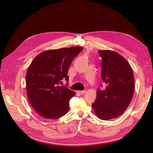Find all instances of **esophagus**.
<instances>
[{
	"label": "esophagus",
	"mask_w": 153,
	"mask_h": 153,
	"mask_svg": "<svg viewBox=\"0 0 153 153\" xmlns=\"http://www.w3.org/2000/svg\"><path fill=\"white\" fill-rule=\"evenodd\" d=\"M77 93H79L80 94H84L85 93V90H83V91H77Z\"/></svg>",
	"instance_id": "34e87169"
}]
</instances>
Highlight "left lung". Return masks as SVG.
Here are the masks:
<instances>
[{
  "label": "left lung",
  "instance_id": "1",
  "mask_svg": "<svg viewBox=\"0 0 153 153\" xmlns=\"http://www.w3.org/2000/svg\"><path fill=\"white\" fill-rule=\"evenodd\" d=\"M99 54L106 88L97 91L92 107L99 119L109 120L120 116L128 108L134 91V79L131 66L121 55L109 50H99Z\"/></svg>",
  "mask_w": 153,
  "mask_h": 153
}]
</instances>
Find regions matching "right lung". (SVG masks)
I'll return each mask as SVG.
<instances>
[{
    "label": "right lung",
    "instance_id": "obj_1",
    "mask_svg": "<svg viewBox=\"0 0 153 153\" xmlns=\"http://www.w3.org/2000/svg\"><path fill=\"white\" fill-rule=\"evenodd\" d=\"M81 47L47 50L36 56L26 75L28 99L37 112L45 119L53 120L65 115L74 92L59 86L65 79L73 59L82 51Z\"/></svg>",
    "mask_w": 153,
    "mask_h": 153
}]
</instances>
